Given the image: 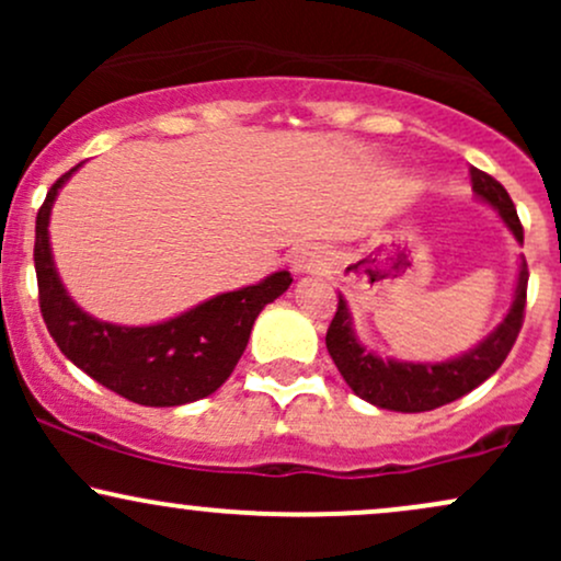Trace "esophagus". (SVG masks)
<instances>
[{
  "instance_id": "1",
  "label": "esophagus",
  "mask_w": 561,
  "mask_h": 561,
  "mask_svg": "<svg viewBox=\"0 0 561 561\" xmlns=\"http://www.w3.org/2000/svg\"><path fill=\"white\" fill-rule=\"evenodd\" d=\"M321 266H324V253H321L319 248H313V244L293 250V255H289V268H293L295 274H313L319 272Z\"/></svg>"
}]
</instances>
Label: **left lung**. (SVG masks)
Wrapping results in <instances>:
<instances>
[{"mask_svg":"<svg viewBox=\"0 0 561 561\" xmlns=\"http://www.w3.org/2000/svg\"><path fill=\"white\" fill-rule=\"evenodd\" d=\"M472 192L482 203L491 205L504 218V224L523 242V224L517 218L508 192L488 176L485 171L472 169ZM527 263H519L517 287H514V300L508 313L495 330L474 345L472 351L461 353L459 358L440 364H414V362H392V358H379L375 351L358 343L353 332V319L347 311V302L340 295L337 311L327 330V351H330L334 366L347 382V388L364 398L366 403L379 405L388 411H403V414H420V411H433L437 405H446L456 398L467 396L478 385L506 362L514 340L523 330L525 300H527Z\"/></svg>","mask_w":561,"mask_h":561,"instance_id":"8db88e82","label":"left lung"}]
</instances>
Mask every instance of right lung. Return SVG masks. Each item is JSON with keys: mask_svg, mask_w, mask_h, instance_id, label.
<instances>
[{"mask_svg": "<svg viewBox=\"0 0 561 561\" xmlns=\"http://www.w3.org/2000/svg\"><path fill=\"white\" fill-rule=\"evenodd\" d=\"M79 169L81 163L57 179L36 214L38 308L49 334L81 371L139 405H182L210 396L234 371L263 306L279 298L293 276L276 272L259 285L221 293L182 317L150 327H121L89 317L62 287L49 248L53 203Z\"/></svg>", "mask_w": 561, "mask_h": 561, "instance_id": "right-lung-1", "label": "right lung"}]
</instances>
